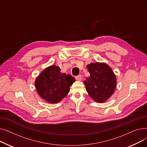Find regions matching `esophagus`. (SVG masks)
I'll return each instance as SVG.
<instances>
[{"label": "esophagus", "instance_id": "esophagus-1", "mask_svg": "<svg viewBox=\"0 0 147 147\" xmlns=\"http://www.w3.org/2000/svg\"><path fill=\"white\" fill-rule=\"evenodd\" d=\"M75 79H76L77 80L80 81V80H82V76H81V75H78V76H76Z\"/></svg>", "mask_w": 147, "mask_h": 147}]
</instances>
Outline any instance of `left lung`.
<instances>
[{
	"label": "left lung",
	"mask_w": 147,
	"mask_h": 147,
	"mask_svg": "<svg viewBox=\"0 0 147 147\" xmlns=\"http://www.w3.org/2000/svg\"><path fill=\"white\" fill-rule=\"evenodd\" d=\"M90 77L84 81L89 96L96 102H104L114 93L116 79L111 68L103 63H91L87 66Z\"/></svg>",
	"instance_id": "1"
}]
</instances>
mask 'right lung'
<instances>
[{
    "label": "right lung",
    "mask_w": 147,
    "mask_h": 147,
    "mask_svg": "<svg viewBox=\"0 0 147 147\" xmlns=\"http://www.w3.org/2000/svg\"><path fill=\"white\" fill-rule=\"evenodd\" d=\"M74 81L71 76L61 74L58 67L52 65L37 77L35 84L42 98L50 103H57L67 95Z\"/></svg>",
    "instance_id": "1"
}]
</instances>
